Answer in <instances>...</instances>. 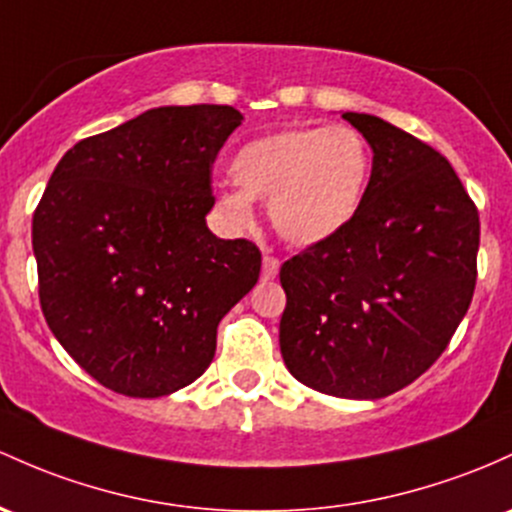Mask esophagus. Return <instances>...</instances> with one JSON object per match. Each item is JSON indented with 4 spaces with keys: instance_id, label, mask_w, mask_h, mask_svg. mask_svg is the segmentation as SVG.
I'll return each mask as SVG.
<instances>
[{
    "instance_id": "34e87169",
    "label": "esophagus",
    "mask_w": 512,
    "mask_h": 512,
    "mask_svg": "<svg viewBox=\"0 0 512 512\" xmlns=\"http://www.w3.org/2000/svg\"><path fill=\"white\" fill-rule=\"evenodd\" d=\"M279 274V260L272 255L262 257V279H274Z\"/></svg>"
}]
</instances>
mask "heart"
I'll list each match as a JSON object with an SVG mask.
<instances>
[{
  "label": "heart",
  "instance_id": "b5f03b06",
  "mask_svg": "<svg viewBox=\"0 0 512 512\" xmlns=\"http://www.w3.org/2000/svg\"><path fill=\"white\" fill-rule=\"evenodd\" d=\"M230 177L238 192L218 196V206L233 226L250 228L252 201H265L286 243L311 247L357 216L372 177V153L347 126L286 128L247 140L230 160Z\"/></svg>",
  "mask_w": 512,
  "mask_h": 512
}]
</instances>
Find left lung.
Masks as SVG:
<instances>
[{
    "mask_svg": "<svg viewBox=\"0 0 512 512\" xmlns=\"http://www.w3.org/2000/svg\"><path fill=\"white\" fill-rule=\"evenodd\" d=\"M342 119L372 148V177L350 226L282 265L279 347L301 384L376 401L428 372L469 311L479 211L423 140L369 114Z\"/></svg>",
    "mask_w": 512,
    "mask_h": 512,
    "instance_id": "obj_1",
    "label": "left lung"
}]
</instances>
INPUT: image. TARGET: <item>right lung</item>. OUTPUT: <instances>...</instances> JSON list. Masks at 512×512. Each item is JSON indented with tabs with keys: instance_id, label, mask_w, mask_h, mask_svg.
Listing matches in <instances>:
<instances>
[{
	"instance_id": "obj_1",
	"label": "right lung",
	"mask_w": 512,
	"mask_h": 512,
	"mask_svg": "<svg viewBox=\"0 0 512 512\" xmlns=\"http://www.w3.org/2000/svg\"><path fill=\"white\" fill-rule=\"evenodd\" d=\"M233 106H160L58 162L33 213L38 296L67 355L106 389L160 398L199 379L221 318L260 279L250 240L206 226Z\"/></svg>"
}]
</instances>
